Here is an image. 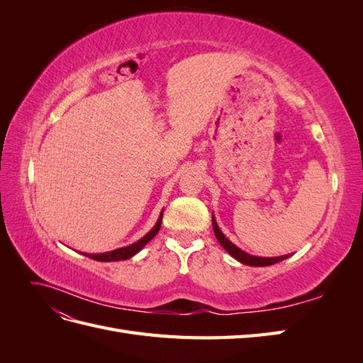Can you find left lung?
Instances as JSON below:
<instances>
[{
  "label": "left lung",
  "mask_w": 363,
  "mask_h": 363,
  "mask_svg": "<svg viewBox=\"0 0 363 363\" xmlns=\"http://www.w3.org/2000/svg\"><path fill=\"white\" fill-rule=\"evenodd\" d=\"M212 225H213V232H215V236L218 239V242L223 245V248L228 252L230 256L235 257L238 262L244 263V265H250V267H269V265H274V263H279L284 259H288L291 255H284V256H279V257H260V256H251L248 255V252H245L244 250L238 248L232 240H228L225 238V235L221 232V228L218 227L216 224V219L215 216L212 215Z\"/></svg>",
  "instance_id": "8db88e82"
}]
</instances>
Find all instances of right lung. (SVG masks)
I'll use <instances>...</instances> for the list:
<instances>
[{
	"label": "right lung",
	"instance_id": "right-lung-1",
	"mask_svg": "<svg viewBox=\"0 0 363 363\" xmlns=\"http://www.w3.org/2000/svg\"><path fill=\"white\" fill-rule=\"evenodd\" d=\"M162 216H163V211L159 215V219H157L156 225L152 227L144 238L139 239L138 242H135V244L123 247V248H116V250L107 251V252H100V255H87V252H83V255L86 257H91V259L98 260V262H118V260H127L130 257H133L135 255H138V252L150 242L152 238L157 235V232L160 230V224H162Z\"/></svg>",
	"mask_w": 363,
	"mask_h": 363
}]
</instances>
